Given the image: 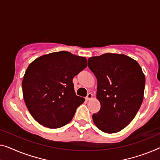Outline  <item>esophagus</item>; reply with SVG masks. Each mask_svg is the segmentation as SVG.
<instances>
[{
	"mask_svg": "<svg viewBox=\"0 0 160 160\" xmlns=\"http://www.w3.org/2000/svg\"><path fill=\"white\" fill-rule=\"evenodd\" d=\"M92 94L91 93V92H89V93L88 94V95L86 96V98H86L87 101H89V100H91L92 99Z\"/></svg>",
	"mask_w": 160,
	"mask_h": 160,
	"instance_id": "esophagus-1",
	"label": "esophagus"
}]
</instances>
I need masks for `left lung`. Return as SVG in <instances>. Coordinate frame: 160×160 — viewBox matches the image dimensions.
Masks as SVG:
<instances>
[{
	"label": "left lung",
	"mask_w": 160,
	"mask_h": 160,
	"mask_svg": "<svg viewBox=\"0 0 160 160\" xmlns=\"http://www.w3.org/2000/svg\"><path fill=\"white\" fill-rule=\"evenodd\" d=\"M98 81L101 109L92 115L102 132H120L131 123L144 98L145 76L137 61L124 54L106 53L88 59Z\"/></svg>",
	"instance_id": "left-lung-1"
}]
</instances>
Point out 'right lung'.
Returning a JSON list of instances; mask_svg holds the SVG:
<instances>
[{
  "mask_svg": "<svg viewBox=\"0 0 160 160\" xmlns=\"http://www.w3.org/2000/svg\"><path fill=\"white\" fill-rule=\"evenodd\" d=\"M86 67L85 57L66 51L43 55L28 65L22 81L23 95L38 123L57 128L72 120L85 101L75 92L72 79Z\"/></svg>",
  "mask_w": 160,
  "mask_h": 160,
  "instance_id": "obj_1",
  "label": "right lung"
}]
</instances>
